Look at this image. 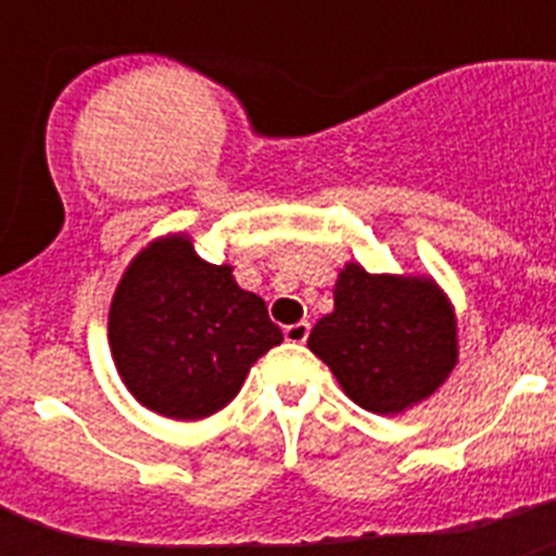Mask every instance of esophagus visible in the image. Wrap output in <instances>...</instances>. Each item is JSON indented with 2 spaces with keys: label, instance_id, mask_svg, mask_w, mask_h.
Returning <instances> with one entry per match:
<instances>
[{
  "label": "esophagus",
  "instance_id": "obj_1",
  "mask_svg": "<svg viewBox=\"0 0 556 556\" xmlns=\"http://www.w3.org/2000/svg\"><path fill=\"white\" fill-rule=\"evenodd\" d=\"M308 331H312L308 320H301V323H294V326L283 328V337H287V342H294V345H303V342H306V339H308Z\"/></svg>",
  "mask_w": 556,
  "mask_h": 556
}]
</instances>
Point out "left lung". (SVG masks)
Returning <instances> with one entry per match:
<instances>
[{
    "instance_id": "1",
    "label": "left lung",
    "mask_w": 556,
    "mask_h": 556,
    "mask_svg": "<svg viewBox=\"0 0 556 556\" xmlns=\"http://www.w3.org/2000/svg\"><path fill=\"white\" fill-rule=\"evenodd\" d=\"M353 404L404 415L445 384L459 362L456 312L431 275L367 273L348 262L333 283V312L308 333Z\"/></svg>"
}]
</instances>
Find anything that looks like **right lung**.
Listing matches in <instances>:
<instances>
[{
    "instance_id": "add662e5",
    "label": "right lung",
    "mask_w": 556,
    "mask_h": 556,
    "mask_svg": "<svg viewBox=\"0 0 556 556\" xmlns=\"http://www.w3.org/2000/svg\"><path fill=\"white\" fill-rule=\"evenodd\" d=\"M281 342L262 298L236 283L230 264L200 258L184 230L132 255L108 312V345L122 384L172 420L225 409L250 367Z\"/></svg>"
}]
</instances>
